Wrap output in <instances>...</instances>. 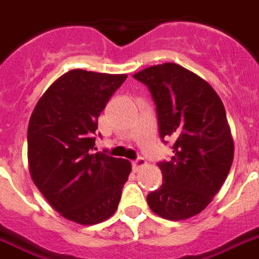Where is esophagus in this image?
I'll return each mask as SVG.
<instances>
[{
	"instance_id": "34e87169",
	"label": "esophagus",
	"mask_w": 259,
	"mask_h": 259,
	"mask_svg": "<svg viewBox=\"0 0 259 259\" xmlns=\"http://www.w3.org/2000/svg\"><path fill=\"white\" fill-rule=\"evenodd\" d=\"M146 165V161L145 158H142V157H138L137 159H134L132 161V169L134 170H138L139 168H142V166H145Z\"/></svg>"
}]
</instances>
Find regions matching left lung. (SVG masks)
<instances>
[{"label":"left lung","instance_id":"8db88e82","mask_svg":"<svg viewBox=\"0 0 259 259\" xmlns=\"http://www.w3.org/2000/svg\"><path fill=\"white\" fill-rule=\"evenodd\" d=\"M134 77L150 91L159 138L165 145L175 141L172 158L158 162L164 183L147 203L162 219H190L210 203L232 165L224 105L207 81L178 64L146 68Z\"/></svg>","mask_w":259,"mask_h":259}]
</instances>
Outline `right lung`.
<instances>
[{"label": "right lung", "mask_w": 259, "mask_h": 259, "mask_svg": "<svg viewBox=\"0 0 259 259\" xmlns=\"http://www.w3.org/2000/svg\"><path fill=\"white\" fill-rule=\"evenodd\" d=\"M127 75L73 69L49 87L31 114V178L63 217L98 224L117 209L131 162L94 153L98 117Z\"/></svg>", "instance_id": "right-lung-1"}]
</instances>
